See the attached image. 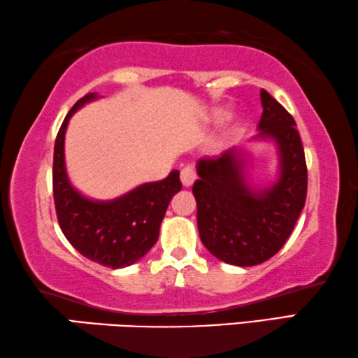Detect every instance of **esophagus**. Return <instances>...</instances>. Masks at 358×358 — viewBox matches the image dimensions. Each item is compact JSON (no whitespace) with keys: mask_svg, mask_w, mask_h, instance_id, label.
<instances>
[{"mask_svg":"<svg viewBox=\"0 0 358 358\" xmlns=\"http://www.w3.org/2000/svg\"><path fill=\"white\" fill-rule=\"evenodd\" d=\"M196 177H197L196 169L192 166L183 167V170H181V173H180V178H181V183H183V186H191L192 183H194Z\"/></svg>","mask_w":358,"mask_h":358,"instance_id":"esophagus-1","label":"esophagus"}]
</instances>
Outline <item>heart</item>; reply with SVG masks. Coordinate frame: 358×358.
<instances>
[{
	"mask_svg": "<svg viewBox=\"0 0 358 358\" xmlns=\"http://www.w3.org/2000/svg\"><path fill=\"white\" fill-rule=\"evenodd\" d=\"M229 117H231L229 108L220 106V108H217V110H213L212 117H210V119H212V122L215 124V126H221V124L228 122ZM234 135H236V130H231V137H234Z\"/></svg>",
	"mask_w": 358,
	"mask_h": 358,
	"instance_id": "obj_1",
	"label": "heart"
}]
</instances>
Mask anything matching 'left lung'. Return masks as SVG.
Returning a JSON list of instances; mask_svg holds the SVG:
<instances>
[{
    "instance_id": "1",
    "label": "left lung",
    "mask_w": 358,
    "mask_h": 358,
    "mask_svg": "<svg viewBox=\"0 0 358 358\" xmlns=\"http://www.w3.org/2000/svg\"><path fill=\"white\" fill-rule=\"evenodd\" d=\"M257 138H271L279 151V180L253 189L245 177L247 157L231 148L197 162V228L207 250L236 266H257L280 250L304 207L308 167L296 122L279 101L261 89Z\"/></svg>"
}]
</instances>
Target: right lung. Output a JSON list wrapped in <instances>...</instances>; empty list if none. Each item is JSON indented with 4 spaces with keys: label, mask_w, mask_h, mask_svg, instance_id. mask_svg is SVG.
Instances as JSON below:
<instances>
[{
    "label": "right lung",
    "mask_w": 358,
    "mask_h": 358,
    "mask_svg": "<svg viewBox=\"0 0 358 358\" xmlns=\"http://www.w3.org/2000/svg\"><path fill=\"white\" fill-rule=\"evenodd\" d=\"M99 99H79L62 122L54 146L52 186L57 220L66 241L90 261L111 269L126 268L145 257L159 237L162 218L173 194L181 189L180 172L143 183L113 201H92L73 188L65 169V132L79 108Z\"/></svg>",
    "instance_id": "1"
}]
</instances>
